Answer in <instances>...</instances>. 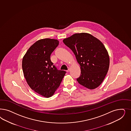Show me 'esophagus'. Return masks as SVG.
I'll use <instances>...</instances> for the list:
<instances>
[{"label":"esophagus","instance_id":"34e87169","mask_svg":"<svg viewBox=\"0 0 131 131\" xmlns=\"http://www.w3.org/2000/svg\"><path fill=\"white\" fill-rule=\"evenodd\" d=\"M69 70H70V68H69V69H68V70H67V72H68L69 71Z\"/></svg>","mask_w":131,"mask_h":131}]
</instances>
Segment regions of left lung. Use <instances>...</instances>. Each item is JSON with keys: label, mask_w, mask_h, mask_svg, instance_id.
<instances>
[{"label": "left lung", "mask_w": 131, "mask_h": 131, "mask_svg": "<svg viewBox=\"0 0 131 131\" xmlns=\"http://www.w3.org/2000/svg\"><path fill=\"white\" fill-rule=\"evenodd\" d=\"M63 42L74 52L80 64L81 74L78 82L90 90L97 88L110 67V56L103 43L87 33L74 34L64 38Z\"/></svg>", "instance_id": "8db88e82"}]
</instances>
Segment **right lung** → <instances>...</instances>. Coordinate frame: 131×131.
<instances>
[{
    "label": "right lung",
    "mask_w": 131,
    "mask_h": 131,
    "mask_svg": "<svg viewBox=\"0 0 131 131\" xmlns=\"http://www.w3.org/2000/svg\"><path fill=\"white\" fill-rule=\"evenodd\" d=\"M59 43L55 39H39L30 46L23 58L22 68L27 84L46 98L53 95L66 73L58 70L50 59Z\"/></svg>",
    "instance_id": "add662e5"
}]
</instances>
